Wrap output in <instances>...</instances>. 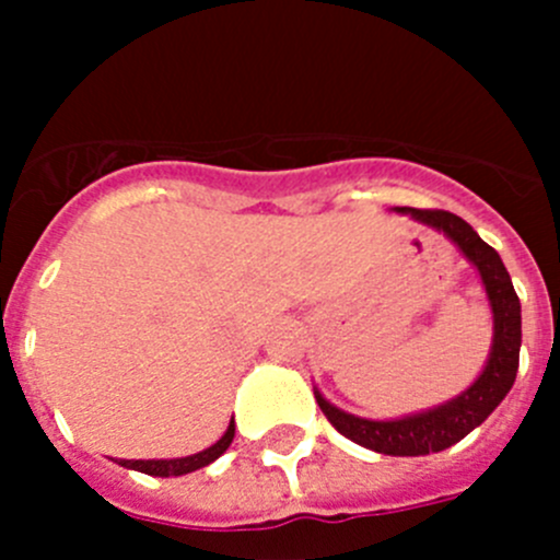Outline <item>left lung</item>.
<instances>
[{"label":"left lung","instance_id":"1","mask_svg":"<svg viewBox=\"0 0 560 560\" xmlns=\"http://www.w3.org/2000/svg\"><path fill=\"white\" fill-rule=\"evenodd\" d=\"M406 211L420 219V222L442 230L477 265L488 301L493 306L495 336L482 376L466 393L457 395L455 400L439 406V409L422 411V415L389 422L363 420V417L336 409L319 393H314L322 415L327 417V422L341 436L352 439L354 444L374 450V453L400 457L442 453V450L460 442L463 436H468L474 428L482 425L490 411L504 400V395L515 385L517 363H521V301H517V292L512 287V279L506 273L504 262H501L499 252L485 244L474 233L471 224L463 222L455 213L442 211V208H406Z\"/></svg>","mask_w":560,"mask_h":560}]
</instances>
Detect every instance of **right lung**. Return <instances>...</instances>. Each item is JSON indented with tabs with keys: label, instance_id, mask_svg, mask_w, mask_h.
<instances>
[{
	"label": "right lung",
	"instance_id": "1",
	"mask_svg": "<svg viewBox=\"0 0 560 560\" xmlns=\"http://www.w3.org/2000/svg\"><path fill=\"white\" fill-rule=\"evenodd\" d=\"M233 436H235V422H230L228 433H224V436L219 439L213 447L202 450V453H197V455L175 457V460H118V463H121L124 468H135V471L151 474V477H180V474L197 471V468H202V466H208V463L217 460V457L222 455L230 444H233Z\"/></svg>",
	"mask_w": 560,
	"mask_h": 560
}]
</instances>
